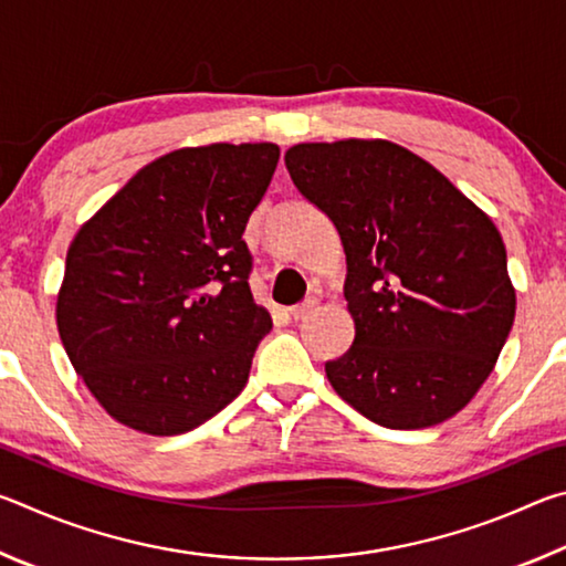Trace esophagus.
<instances>
[{
    "label": "esophagus",
    "mask_w": 566,
    "mask_h": 566,
    "mask_svg": "<svg viewBox=\"0 0 566 566\" xmlns=\"http://www.w3.org/2000/svg\"><path fill=\"white\" fill-rule=\"evenodd\" d=\"M314 310H317V300H304L302 304L290 306V317L292 319H304L306 314H312Z\"/></svg>",
    "instance_id": "1"
}]
</instances>
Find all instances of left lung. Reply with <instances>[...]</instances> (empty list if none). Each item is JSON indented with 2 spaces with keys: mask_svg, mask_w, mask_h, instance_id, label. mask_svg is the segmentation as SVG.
Returning <instances> with one entry per match:
<instances>
[{
  "mask_svg": "<svg viewBox=\"0 0 566 566\" xmlns=\"http://www.w3.org/2000/svg\"><path fill=\"white\" fill-rule=\"evenodd\" d=\"M284 165L347 254L354 342L324 364L334 391L389 429L454 417L492 375L514 324L492 217L389 139L304 142Z\"/></svg>",
  "mask_w": 566,
  "mask_h": 566,
  "instance_id": "1",
  "label": "left lung"
}]
</instances>
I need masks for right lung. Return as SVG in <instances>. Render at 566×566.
<instances>
[{"label":"right lung","instance_id":"1","mask_svg":"<svg viewBox=\"0 0 566 566\" xmlns=\"http://www.w3.org/2000/svg\"><path fill=\"white\" fill-rule=\"evenodd\" d=\"M276 161L272 142L175 149L74 234L56 329L119 424L185 434L244 389L272 317L249 290L242 234Z\"/></svg>","mask_w":566,"mask_h":566}]
</instances>
